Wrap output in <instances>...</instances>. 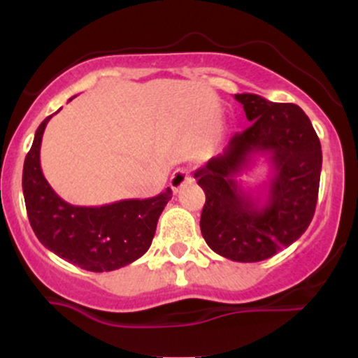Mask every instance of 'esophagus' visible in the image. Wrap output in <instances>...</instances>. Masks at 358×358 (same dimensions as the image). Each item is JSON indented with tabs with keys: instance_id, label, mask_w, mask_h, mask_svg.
I'll return each instance as SVG.
<instances>
[{
	"instance_id": "34e87169",
	"label": "esophagus",
	"mask_w": 358,
	"mask_h": 358,
	"mask_svg": "<svg viewBox=\"0 0 358 358\" xmlns=\"http://www.w3.org/2000/svg\"><path fill=\"white\" fill-rule=\"evenodd\" d=\"M190 182H192L190 171H188L187 168H178V170H176L175 173L171 175L170 187H171V190H173V192H178L180 188L183 187V185H187V183H190Z\"/></svg>"
}]
</instances>
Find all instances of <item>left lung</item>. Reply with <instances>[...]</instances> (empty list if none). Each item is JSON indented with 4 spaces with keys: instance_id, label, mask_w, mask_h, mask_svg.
I'll return each mask as SVG.
<instances>
[{
    "instance_id": "left-lung-1",
    "label": "left lung",
    "mask_w": 358,
    "mask_h": 358,
    "mask_svg": "<svg viewBox=\"0 0 358 358\" xmlns=\"http://www.w3.org/2000/svg\"><path fill=\"white\" fill-rule=\"evenodd\" d=\"M234 97L244 106L250 126L193 173L205 192L200 231L222 257L257 262L298 241L313 219L322 145L299 106L271 102L257 94ZM257 154L268 155L271 163L262 197H252L236 182Z\"/></svg>"
}]
</instances>
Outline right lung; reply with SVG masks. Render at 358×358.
Here are the masks:
<instances>
[{
    "label": "right lung",
    "mask_w": 358,
    "mask_h": 358,
    "mask_svg": "<svg viewBox=\"0 0 358 358\" xmlns=\"http://www.w3.org/2000/svg\"><path fill=\"white\" fill-rule=\"evenodd\" d=\"M52 116L36 129L23 165V195L31 229L45 248L82 269L102 273L124 268L150 249L171 188L153 199L102 207L67 203L53 192L40 166L43 131Z\"/></svg>",
    "instance_id": "1"
}]
</instances>
